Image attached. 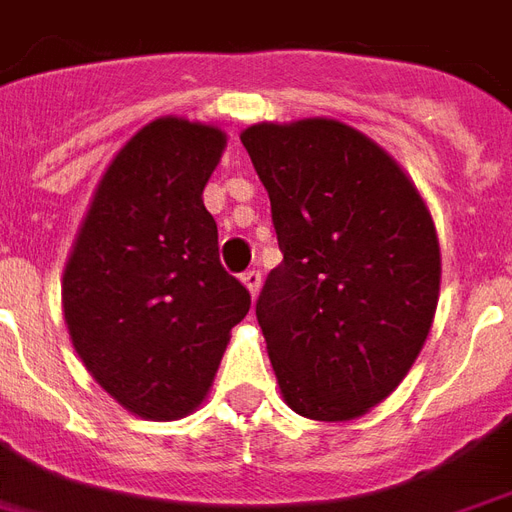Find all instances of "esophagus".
<instances>
[{
    "label": "esophagus",
    "mask_w": 512,
    "mask_h": 512,
    "mask_svg": "<svg viewBox=\"0 0 512 512\" xmlns=\"http://www.w3.org/2000/svg\"><path fill=\"white\" fill-rule=\"evenodd\" d=\"M242 283H245V288L251 291V297H256V294H259V288H261V272L259 270L242 272Z\"/></svg>",
    "instance_id": "1"
}]
</instances>
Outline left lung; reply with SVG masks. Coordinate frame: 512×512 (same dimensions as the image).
<instances>
[{"label":"left lung","mask_w":512,"mask_h":512,"mask_svg":"<svg viewBox=\"0 0 512 512\" xmlns=\"http://www.w3.org/2000/svg\"><path fill=\"white\" fill-rule=\"evenodd\" d=\"M267 188L283 261L256 318L288 407L351 421L394 391L432 329L440 242L380 145L332 118L240 134Z\"/></svg>","instance_id":"left-lung-1"}]
</instances>
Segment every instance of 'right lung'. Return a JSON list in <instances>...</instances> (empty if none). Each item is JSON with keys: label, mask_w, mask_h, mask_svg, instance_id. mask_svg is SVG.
I'll return each instance as SVG.
<instances>
[{"label": "right lung", "mask_w": 512, "mask_h": 512, "mask_svg": "<svg viewBox=\"0 0 512 512\" xmlns=\"http://www.w3.org/2000/svg\"><path fill=\"white\" fill-rule=\"evenodd\" d=\"M226 134L183 118L142 126L99 180L61 283L86 370L129 413L175 421L213 386L251 294L218 259L202 202Z\"/></svg>", "instance_id": "add662e5"}]
</instances>
